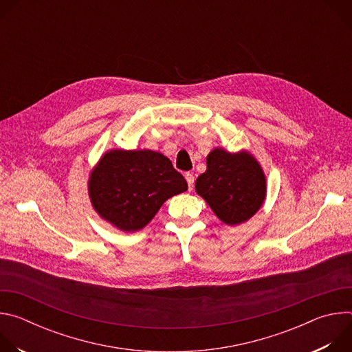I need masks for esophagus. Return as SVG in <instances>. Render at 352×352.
Instances as JSON below:
<instances>
[{
    "instance_id": "obj_1",
    "label": "esophagus",
    "mask_w": 352,
    "mask_h": 352,
    "mask_svg": "<svg viewBox=\"0 0 352 352\" xmlns=\"http://www.w3.org/2000/svg\"><path fill=\"white\" fill-rule=\"evenodd\" d=\"M185 179H186V182H188V189L192 190V189H193V184H195V177H193V174L186 173V174H185Z\"/></svg>"
}]
</instances>
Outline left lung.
<instances>
[{
  "label": "left lung",
  "mask_w": 352,
  "mask_h": 352,
  "mask_svg": "<svg viewBox=\"0 0 352 352\" xmlns=\"http://www.w3.org/2000/svg\"><path fill=\"white\" fill-rule=\"evenodd\" d=\"M196 192L221 221L236 226L262 206L266 179L258 162L246 152L231 155L214 148L208 156V170L196 179Z\"/></svg>",
  "instance_id": "obj_1"
}]
</instances>
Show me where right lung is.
<instances>
[{"mask_svg": "<svg viewBox=\"0 0 352 352\" xmlns=\"http://www.w3.org/2000/svg\"><path fill=\"white\" fill-rule=\"evenodd\" d=\"M186 189L171 162L152 150H111L89 181L96 212L122 231L143 228L168 197Z\"/></svg>", "mask_w": 352, "mask_h": 352, "instance_id": "right-lung-1", "label": "right lung"}]
</instances>
